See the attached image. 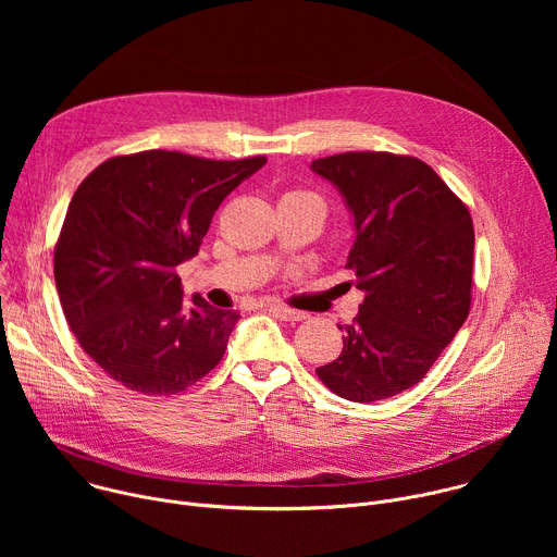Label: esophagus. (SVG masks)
<instances>
[{
    "label": "esophagus",
    "instance_id": "esophagus-1",
    "mask_svg": "<svg viewBox=\"0 0 557 557\" xmlns=\"http://www.w3.org/2000/svg\"><path fill=\"white\" fill-rule=\"evenodd\" d=\"M269 310L275 314V317H280L282 322H301V320H306V312H301V310H293V308H286V306H282V304H271L269 306Z\"/></svg>",
    "mask_w": 557,
    "mask_h": 557
}]
</instances>
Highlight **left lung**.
Returning <instances> with one entry per match:
<instances>
[{"instance_id": "1", "label": "left lung", "mask_w": 557, "mask_h": 557, "mask_svg": "<svg viewBox=\"0 0 557 557\" xmlns=\"http://www.w3.org/2000/svg\"><path fill=\"white\" fill-rule=\"evenodd\" d=\"M310 170L344 198L355 226L346 269L363 304L342 355L317 368L342 399L372 404L417 385L469 314L473 224L438 174L412 156L348 151Z\"/></svg>"}]
</instances>
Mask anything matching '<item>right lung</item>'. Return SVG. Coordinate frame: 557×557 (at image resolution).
I'll return each instance as SVG.
<instances>
[{"mask_svg": "<svg viewBox=\"0 0 557 557\" xmlns=\"http://www.w3.org/2000/svg\"><path fill=\"white\" fill-rule=\"evenodd\" d=\"M264 163L149 149L110 158L74 191L54 249L57 293L78 344L125 387L176 394L222 359L240 312L183 299L176 267Z\"/></svg>", "mask_w": 557, "mask_h": 557, "instance_id": "right-lung-1", "label": "right lung"}]
</instances>
